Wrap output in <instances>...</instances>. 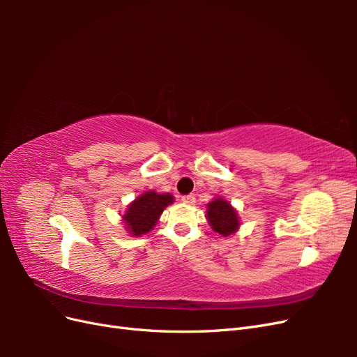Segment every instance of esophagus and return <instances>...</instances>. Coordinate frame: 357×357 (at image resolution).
Returning <instances> with one entry per match:
<instances>
[{
	"label": "esophagus",
	"instance_id": "obj_1",
	"mask_svg": "<svg viewBox=\"0 0 357 357\" xmlns=\"http://www.w3.org/2000/svg\"><path fill=\"white\" fill-rule=\"evenodd\" d=\"M181 202L186 205H193L197 202V199H195V195H186V197H181Z\"/></svg>",
	"mask_w": 357,
	"mask_h": 357
}]
</instances>
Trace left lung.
Instances as JSON below:
<instances>
[{"mask_svg": "<svg viewBox=\"0 0 357 357\" xmlns=\"http://www.w3.org/2000/svg\"><path fill=\"white\" fill-rule=\"evenodd\" d=\"M207 220L214 232L229 236L240 228L238 213L223 198H214L207 205Z\"/></svg>", "mask_w": 357, "mask_h": 357, "instance_id": "8db88e82", "label": "left lung"}]
</instances>
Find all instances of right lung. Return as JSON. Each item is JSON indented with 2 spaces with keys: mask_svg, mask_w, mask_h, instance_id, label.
I'll use <instances>...</instances> for the list:
<instances>
[{
  "mask_svg": "<svg viewBox=\"0 0 357 357\" xmlns=\"http://www.w3.org/2000/svg\"><path fill=\"white\" fill-rule=\"evenodd\" d=\"M172 202H174V197L171 193H158L155 190L144 192L128 205L122 218L126 223V229L135 236L150 232L158 223L162 211Z\"/></svg>",
  "mask_w": 357,
  "mask_h": 357,
  "instance_id": "obj_1",
  "label": "right lung"
}]
</instances>
